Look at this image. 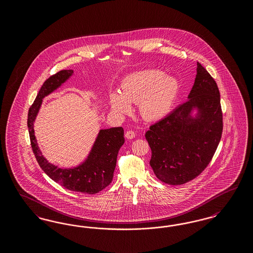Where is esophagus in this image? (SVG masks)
I'll return each mask as SVG.
<instances>
[{
	"instance_id": "34e87169",
	"label": "esophagus",
	"mask_w": 253,
	"mask_h": 253,
	"mask_svg": "<svg viewBox=\"0 0 253 253\" xmlns=\"http://www.w3.org/2000/svg\"><path fill=\"white\" fill-rule=\"evenodd\" d=\"M125 136L128 138V139H132V138H134V136H135V133L132 130H129V131H127L126 133H125Z\"/></svg>"
}]
</instances>
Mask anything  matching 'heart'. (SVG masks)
Returning a JSON list of instances; mask_svg holds the SVG:
<instances>
[{
  "label": "heart",
  "instance_id": "obj_1",
  "mask_svg": "<svg viewBox=\"0 0 253 253\" xmlns=\"http://www.w3.org/2000/svg\"><path fill=\"white\" fill-rule=\"evenodd\" d=\"M178 84L165 73L149 69L132 73L121 84V93L110 95L112 109L120 114L131 111V103L139 104V112L145 120L157 121L164 118L173 105Z\"/></svg>",
  "mask_w": 253,
  "mask_h": 253
}]
</instances>
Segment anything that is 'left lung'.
Masks as SVG:
<instances>
[{"mask_svg":"<svg viewBox=\"0 0 253 253\" xmlns=\"http://www.w3.org/2000/svg\"><path fill=\"white\" fill-rule=\"evenodd\" d=\"M194 108L199 111L195 118L191 117ZM222 132L218 86L197 62L189 99L145 133L152 150L150 165L157 178L169 185H182L197 177L214 156Z\"/></svg>","mask_w":253,"mask_h":253,"instance_id":"obj_1","label":"left lung"}]
</instances>
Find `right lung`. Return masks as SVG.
<instances>
[{"label":"right lung","instance_id":"obj_1","mask_svg":"<svg viewBox=\"0 0 253 253\" xmlns=\"http://www.w3.org/2000/svg\"><path fill=\"white\" fill-rule=\"evenodd\" d=\"M72 74L73 70H61L49 77L43 83L28 111L27 127L37 161L52 180L69 191L95 194L105 189L113 180L118 154L124 143L122 127L100 130L89 157L83 164L74 169H60L50 164L42 155L34 134L33 125L42 98L60 87Z\"/></svg>","mask_w":253,"mask_h":253}]
</instances>
